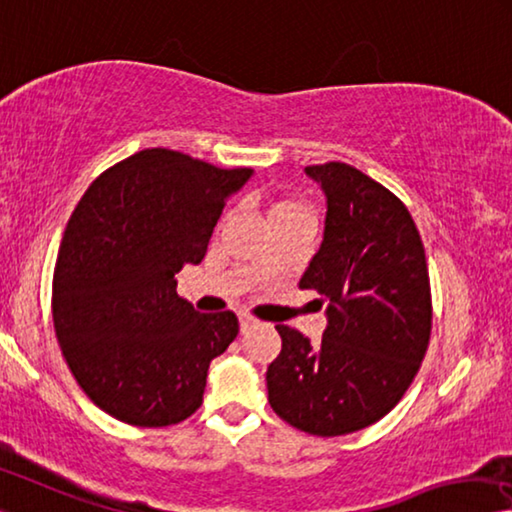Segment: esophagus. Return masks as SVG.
Returning a JSON list of instances; mask_svg holds the SVG:
<instances>
[{
	"label": "esophagus",
	"mask_w": 512,
	"mask_h": 512,
	"mask_svg": "<svg viewBox=\"0 0 512 512\" xmlns=\"http://www.w3.org/2000/svg\"><path fill=\"white\" fill-rule=\"evenodd\" d=\"M255 323H257V321L253 319V316H246V314L239 316V326H241V332H246L248 328H253Z\"/></svg>",
	"instance_id": "obj_1"
}]
</instances>
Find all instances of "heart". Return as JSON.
Segmentation results:
<instances>
[{
  "instance_id": "1",
  "label": "heart",
  "mask_w": 512,
  "mask_h": 512,
  "mask_svg": "<svg viewBox=\"0 0 512 512\" xmlns=\"http://www.w3.org/2000/svg\"><path fill=\"white\" fill-rule=\"evenodd\" d=\"M285 216H312V212H310V207L303 205V202H298V200L273 202L269 209V221H273V218H285Z\"/></svg>"
}]
</instances>
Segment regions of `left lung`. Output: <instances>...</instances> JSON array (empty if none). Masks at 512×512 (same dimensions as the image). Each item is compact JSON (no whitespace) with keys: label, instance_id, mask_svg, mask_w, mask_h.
Wrapping results in <instances>:
<instances>
[{"label":"left lung","instance_id":"1","mask_svg":"<svg viewBox=\"0 0 512 512\" xmlns=\"http://www.w3.org/2000/svg\"><path fill=\"white\" fill-rule=\"evenodd\" d=\"M328 212L319 253L300 278L326 303L319 344L275 326L282 351L266 387L275 415L298 431L335 437L383 419L415 380L431 339L424 243L408 207L362 170L307 166Z\"/></svg>","mask_w":512,"mask_h":512}]
</instances>
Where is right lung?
Returning <instances> with one entry per match:
<instances>
[{
	"label": "right lung",
	"instance_id": "obj_1",
	"mask_svg": "<svg viewBox=\"0 0 512 512\" xmlns=\"http://www.w3.org/2000/svg\"><path fill=\"white\" fill-rule=\"evenodd\" d=\"M250 175L150 148L104 170L79 200L56 257L52 316L72 376L107 415L161 428L200 408L209 362L239 321L193 310L175 273L202 262Z\"/></svg>",
	"mask_w": 512,
	"mask_h": 512
}]
</instances>
